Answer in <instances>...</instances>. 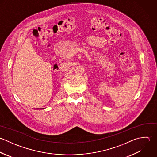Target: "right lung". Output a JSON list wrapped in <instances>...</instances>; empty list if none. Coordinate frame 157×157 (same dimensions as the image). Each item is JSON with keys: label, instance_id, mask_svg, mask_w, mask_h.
I'll return each instance as SVG.
<instances>
[{"label": "right lung", "instance_id": "1", "mask_svg": "<svg viewBox=\"0 0 157 157\" xmlns=\"http://www.w3.org/2000/svg\"><path fill=\"white\" fill-rule=\"evenodd\" d=\"M41 109H43V108H41Z\"/></svg>", "mask_w": 157, "mask_h": 157}]
</instances>
